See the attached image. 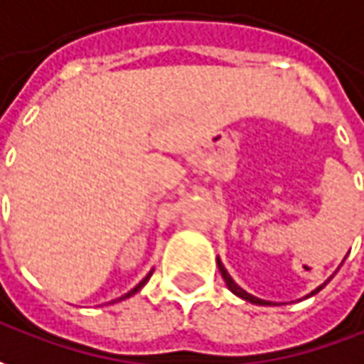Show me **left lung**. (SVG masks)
I'll list each match as a JSON object with an SVG mask.
<instances>
[{
  "instance_id": "obj_1",
  "label": "left lung",
  "mask_w": 364,
  "mask_h": 364,
  "mask_svg": "<svg viewBox=\"0 0 364 364\" xmlns=\"http://www.w3.org/2000/svg\"><path fill=\"white\" fill-rule=\"evenodd\" d=\"M341 266H343V264H341ZM341 266H338V268H341ZM218 268H220V272H221V278L225 280V286H228V288L232 290L233 294L240 296V298H244V300H247V302H252V304H257V306H272V302H268V300H262V298H257V296H252V294H250V292H245L242 286H237V284H235V280H233L232 276L228 274V269H225V266L221 264L220 257H218ZM336 272H338V269H336ZM336 272H334V274H336ZM334 274H332V276H331V278H328V280H326V282L320 284L316 290H312V292H310V294H308V296H314V294H316V292H320V290H322V288H324V286H326V284L331 282L332 278H334ZM308 296H306V298H308Z\"/></svg>"
}]
</instances>
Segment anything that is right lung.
<instances>
[{"label": "right lung", "mask_w": 364, "mask_h": 364, "mask_svg": "<svg viewBox=\"0 0 364 364\" xmlns=\"http://www.w3.org/2000/svg\"><path fill=\"white\" fill-rule=\"evenodd\" d=\"M151 274H153V269H151V272H149V274L144 276V278H143V280H141V282H139V284H136V286H134V288H132L131 292H127V294H124V296H120V298H117V300H112L110 304H114V302H120V300H124V298H131L132 294H136V292H139V290L143 288L144 284L149 282V278H151Z\"/></svg>", "instance_id": "obj_1"}]
</instances>
